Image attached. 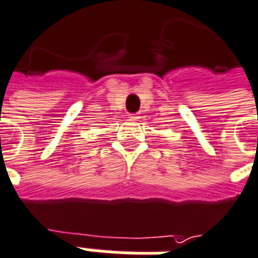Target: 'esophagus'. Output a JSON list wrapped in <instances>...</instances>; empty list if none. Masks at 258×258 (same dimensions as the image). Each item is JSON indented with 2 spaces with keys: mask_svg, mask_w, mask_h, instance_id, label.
<instances>
[{
  "mask_svg": "<svg viewBox=\"0 0 258 258\" xmlns=\"http://www.w3.org/2000/svg\"><path fill=\"white\" fill-rule=\"evenodd\" d=\"M129 118H131V121H137L140 116H139V114H131V115H129Z\"/></svg>",
  "mask_w": 258,
  "mask_h": 258,
  "instance_id": "esophagus-1",
  "label": "esophagus"
}]
</instances>
